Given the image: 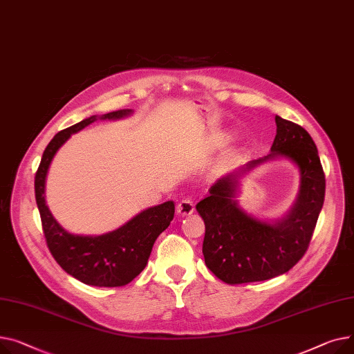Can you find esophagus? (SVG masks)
Returning a JSON list of instances; mask_svg holds the SVG:
<instances>
[{"mask_svg": "<svg viewBox=\"0 0 354 354\" xmlns=\"http://www.w3.org/2000/svg\"><path fill=\"white\" fill-rule=\"evenodd\" d=\"M194 212V201L192 198H184L177 204V213L180 216H190Z\"/></svg>", "mask_w": 354, "mask_h": 354, "instance_id": "1", "label": "esophagus"}]
</instances>
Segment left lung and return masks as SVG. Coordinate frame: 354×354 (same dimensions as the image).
I'll use <instances>...</instances> for the list:
<instances>
[{"instance_id": "1", "label": "left lung", "mask_w": 354, "mask_h": 354, "mask_svg": "<svg viewBox=\"0 0 354 354\" xmlns=\"http://www.w3.org/2000/svg\"><path fill=\"white\" fill-rule=\"evenodd\" d=\"M276 126L272 154L248 162L240 174L276 156L295 161L300 193L286 218L270 224L244 213L233 198L239 174L218 180L210 196L196 205L205 224V266L227 284L263 281L293 268L307 252L324 203L326 178L313 138L299 124L279 115Z\"/></svg>"}]
</instances>
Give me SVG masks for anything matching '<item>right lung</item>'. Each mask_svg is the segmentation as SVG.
<instances>
[{"label":"right lung","mask_w":354,"mask_h":354,"mask_svg":"<svg viewBox=\"0 0 354 354\" xmlns=\"http://www.w3.org/2000/svg\"><path fill=\"white\" fill-rule=\"evenodd\" d=\"M131 110L104 114L102 120L121 118ZM95 115L82 120L54 136L44 150L35 173V201L48 250L62 270L81 283L97 287H121L133 281L144 270L156 239L170 225L174 203L167 201L144 210L115 232L102 236H77L66 232L46 205V177L57 150L71 134L87 127Z\"/></svg>","instance_id":"obj_1"}]
</instances>
